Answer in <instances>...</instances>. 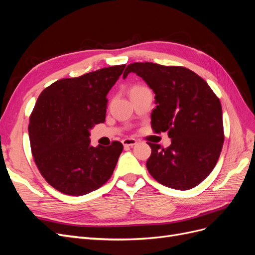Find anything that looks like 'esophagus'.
Here are the masks:
<instances>
[{
  "label": "esophagus",
  "instance_id": "esophagus-1",
  "mask_svg": "<svg viewBox=\"0 0 255 255\" xmlns=\"http://www.w3.org/2000/svg\"><path fill=\"white\" fill-rule=\"evenodd\" d=\"M122 143L126 146H133L137 143V140L135 138H125V139L122 140Z\"/></svg>",
  "mask_w": 255,
  "mask_h": 255
}]
</instances>
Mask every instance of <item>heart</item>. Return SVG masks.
I'll return each mask as SVG.
<instances>
[{"label":"heart","instance_id":"b5f03b06","mask_svg":"<svg viewBox=\"0 0 255 255\" xmlns=\"http://www.w3.org/2000/svg\"><path fill=\"white\" fill-rule=\"evenodd\" d=\"M140 87H142V86H134V87L132 88V90H133V89H137V88H140Z\"/></svg>","mask_w":255,"mask_h":255}]
</instances>
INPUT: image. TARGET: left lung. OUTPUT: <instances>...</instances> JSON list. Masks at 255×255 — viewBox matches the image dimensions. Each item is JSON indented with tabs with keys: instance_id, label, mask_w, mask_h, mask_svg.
<instances>
[{
	"instance_id": "obj_1",
	"label": "left lung",
	"mask_w": 255,
	"mask_h": 255,
	"mask_svg": "<svg viewBox=\"0 0 255 255\" xmlns=\"http://www.w3.org/2000/svg\"><path fill=\"white\" fill-rule=\"evenodd\" d=\"M129 72L142 78L155 94L153 132H168L171 138L167 148L148 142L149 173L167 187H196L213 171L225 140L219 98L201 76L185 67L145 61L129 64L123 79Z\"/></svg>"
}]
</instances>
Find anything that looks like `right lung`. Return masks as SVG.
<instances>
[{
  "label": "right lung",
  "instance_id": "right-lung-1",
  "mask_svg": "<svg viewBox=\"0 0 255 255\" xmlns=\"http://www.w3.org/2000/svg\"><path fill=\"white\" fill-rule=\"evenodd\" d=\"M126 65L61 79L45 88L29 116L30 150L38 170L52 187L83 196L111 179L123 150L90 144L89 129L105 121L106 95Z\"/></svg>",
  "mask_w": 255,
  "mask_h": 255
}]
</instances>
